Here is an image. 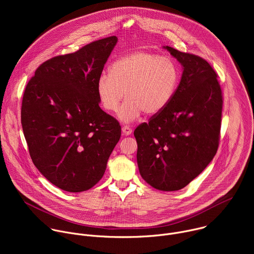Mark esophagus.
<instances>
[{
  "instance_id": "esophagus-1",
  "label": "esophagus",
  "mask_w": 254,
  "mask_h": 254,
  "mask_svg": "<svg viewBox=\"0 0 254 254\" xmlns=\"http://www.w3.org/2000/svg\"><path fill=\"white\" fill-rule=\"evenodd\" d=\"M122 131H123V133L125 134V135H129V134H131V132H132V129L129 127H124L123 128H122Z\"/></svg>"
}]
</instances>
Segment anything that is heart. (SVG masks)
Instances as JSON below:
<instances>
[{
  "label": "heart",
  "mask_w": 254,
  "mask_h": 254,
  "mask_svg": "<svg viewBox=\"0 0 254 254\" xmlns=\"http://www.w3.org/2000/svg\"><path fill=\"white\" fill-rule=\"evenodd\" d=\"M180 77L179 68L172 59L159 54L137 51L118 58L96 82V92L106 112H119V119L129 124L142 113L156 116L172 100Z\"/></svg>",
  "instance_id": "1"
}]
</instances>
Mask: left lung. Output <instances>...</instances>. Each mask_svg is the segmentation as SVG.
Wrapping results in <instances>:
<instances>
[{"label":"left lung","mask_w":254,"mask_h":254,"mask_svg":"<svg viewBox=\"0 0 254 254\" xmlns=\"http://www.w3.org/2000/svg\"><path fill=\"white\" fill-rule=\"evenodd\" d=\"M164 48L182 65V77L168 106L133 134L141 178L170 192L186 187L216 155L223 100L216 72L206 60Z\"/></svg>","instance_id":"1"}]
</instances>
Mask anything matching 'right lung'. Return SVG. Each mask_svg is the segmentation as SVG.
Listing matches in <instances>:
<instances>
[{"mask_svg":"<svg viewBox=\"0 0 254 254\" xmlns=\"http://www.w3.org/2000/svg\"><path fill=\"white\" fill-rule=\"evenodd\" d=\"M117 36L41 64L28 82L21 123L31 159L56 187L72 193L102 178L121 137L119 122L99 107L96 82Z\"/></svg>","mask_w":254,"mask_h":254,"instance_id":"1","label":"right lung"}]
</instances>
